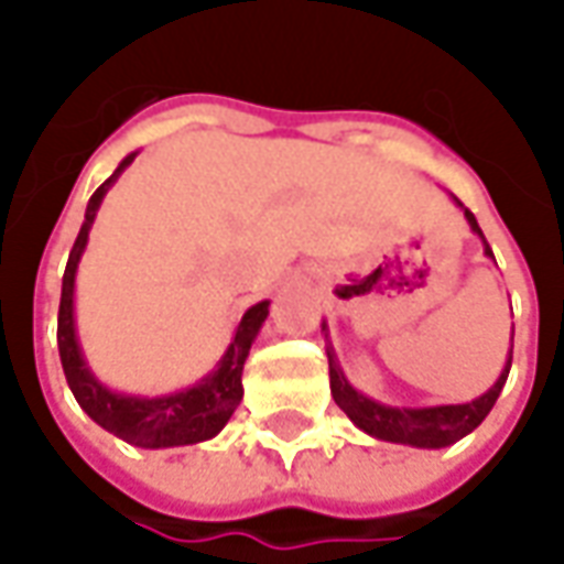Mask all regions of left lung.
Returning <instances> with one entry per match:
<instances>
[{
	"instance_id": "left-lung-1",
	"label": "left lung",
	"mask_w": 564,
	"mask_h": 564,
	"mask_svg": "<svg viewBox=\"0 0 564 564\" xmlns=\"http://www.w3.org/2000/svg\"><path fill=\"white\" fill-rule=\"evenodd\" d=\"M457 200V197H454ZM457 206L463 209V216L469 221L481 240L485 234L478 228L475 216L457 200ZM485 252L494 256L488 240H485ZM327 358H330V392L333 401L346 411V416L358 429H364L367 435H373L379 442H392V444H411V447H447V444L459 442L463 435H469L475 426H481V420L491 413L494 401L503 392V382L509 377V367H512V348H509L507 367L500 379L494 382L488 392L481 398H475L469 404H442V408H389V404H379V401H370L367 394H361L358 389L348 386L343 367L336 364V355L333 348L327 346Z\"/></svg>"
}]
</instances>
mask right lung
<instances>
[{"label":"right lung","instance_id":"1","mask_svg":"<svg viewBox=\"0 0 564 564\" xmlns=\"http://www.w3.org/2000/svg\"><path fill=\"white\" fill-rule=\"evenodd\" d=\"M135 160V153H129L122 160L117 172L107 178L105 185L91 194L89 206H86V221L76 234L70 259L64 268V281H61V308H57V351H61V364H64V377L70 386L73 398L79 401V408L89 413L91 420L107 432H113L122 442L135 444V447H178V444H197L218 435L225 423L231 420L237 411L240 398H243V361L250 355L252 339L259 327L265 324L268 302H256L247 314L240 317L237 330L228 351L221 355L218 367L203 377L197 386H191L185 392L163 394V398H138V394H120L110 392L98 379L91 377L86 367V358L76 343V327H73V281H76V265L79 256L86 250L89 240L91 221L95 213L105 200L110 185L120 178V172Z\"/></svg>","mask_w":564,"mask_h":564}]
</instances>
